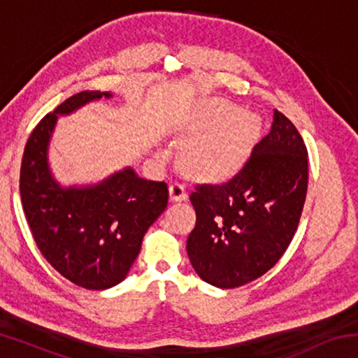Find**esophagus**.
I'll return each mask as SVG.
<instances>
[{
	"mask_svg": "<svg viewBox=\"0 0 358 358\" xmlns=\"http://www.w3.org/2000/svg\"><path fill=\"white\" fill-rule=\"evenodd\" d=\"M169 194H171V199L173 202H181V201H186L187 199V192H186V187L183 183H172L171 187H169Z\"/></svg>",
	"mask_w": 358,
	"mask_h": 358,
	"instance_id": "1",
	"label": "esophagus"
}]
</instances>
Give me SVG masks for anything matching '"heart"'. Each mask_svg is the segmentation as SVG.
<instances>
[{
	"instance_id": "obj_1",
	"label": "heart",
	"mask_w": 358,
	"mask_h": 358,
	"mask_svg": "<svg viewBox=\"0 0 358 358\" xmlns=\"http://www.w3.org/2000/svg\"><path fill=\"white\" fill-rule=\"evenodd\" d=\"M194 128H210L189 148L192 169L205 177L222 178L243 164L257 132L252 115L237 112L227 102H215L194 121Z\"/></svg>"
}]
</instances>
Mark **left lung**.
Segmentation results:
<instances>
[{"label":"left lung","instance_id":"8db88e82","mask_svg":"<svg viewBox=\"0 0 358 358\" xmlns=\"http://www.w3.org/2000/svg\"><path fill=\"white\" fill-rule=\"evenodd\" d=\"M306 189V145L292 121L275 110L270 132L241 171L191 192L197 221L186 251L196 273L221 289L266 273L294 238Z\"/></svg>","mask_w":358,"mask_h":358}]
</instances>
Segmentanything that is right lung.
<instances>
[{
  "instance_id": "right-lung-1",
  "label": "right lung",
  "mask_w": 358,
  "mask_h": 358,
  "mask_svg": "<svg viewBox=\"0 0 358 358\" xmlns=\"http://www.w3.org/2000/svg\"><path fill=\"white\" fill-rule=\"evenodd\" d=\"M108 92H82L39 121L20 167V196L28 226L42 256L66 280L102 290L129 273L143 235L167 207L164 181L137 177L132 167L96 185L64 187L48 166V145L58 115H69Z\"/></svg>"
}]
</instances>
